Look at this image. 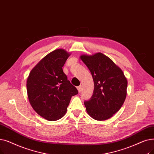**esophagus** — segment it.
<instances>
[{"label":"esophagus","instance_id":"34e87169","mask_svg":"<svg viewBox=\"0 0 154 154\" xmlns=\"http://www.w3.org/2000/svg\"><path fill=\"white\" fill-rule=\"evenodd\" d=\"M77 89H78V91L79 93H81V91H82V85H80L77 88Z\"/></svg>","mask_w":154,"mask_h":154}]
</instances>
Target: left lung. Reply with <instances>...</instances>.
I'll use <instances>...</instances> for the list:
<instances>
[{
    "mask_svg": "<svg viewBox=\"0 0 154 154\" xmlns=\"http://www.w3.org/2000/svg\"><path fill=\"white\" fill-rule=\"evenodd\" d=\"M81 59L89 69L94 83L92 97L84 101L86 111L96 120L108 119L125 102L127 79L122 69L101 53L83 55Z\"/></svg>",
    "mask_w": 154,
    "mask_h": 154,
    "instance_id": "1",
    "label": "left lung"
}]
</instances>
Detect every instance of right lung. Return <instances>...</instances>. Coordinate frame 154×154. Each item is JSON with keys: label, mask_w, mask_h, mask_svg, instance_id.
<instances>
[{"label": "right lung", "mask_w": 154, "mask_h": 154, "mask_svg": "<svg viewBox=\"0 0 154 154\" xmlns=\"http://www.w3.org/2000/svg\"><path fill=\"white\" fill-rule=\"evenodd\" d=\"M69 55L63 49L53 51L32 69L27 80L28 96L31 106L39 116L48 121L62 118L71 97L78 94L62 69Z\"/></svg>", "instance_id": "right-lung-1"}]
</instances>
